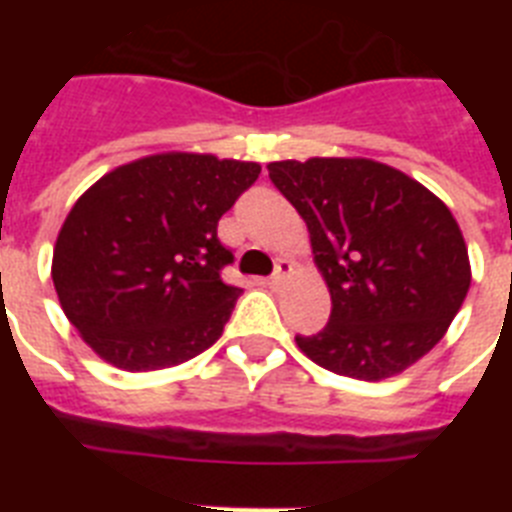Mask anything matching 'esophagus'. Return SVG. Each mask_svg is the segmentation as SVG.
<instances>
[{"mask_svg":"<svg viewBox=\"0 0 512 512\" xmlns=\"http://www.w3.org/2000/svg\"><path fill=\"white\" fill-rule=\"evenodd\" d=\"M289 273H292V263H289V260H279V263H276V271H273L271 276V284H284Z\"/></svg>","mask_w":512,"mask_h":512,"instance_id":"esophagus-1","label":"esophagus"}]
</instances>
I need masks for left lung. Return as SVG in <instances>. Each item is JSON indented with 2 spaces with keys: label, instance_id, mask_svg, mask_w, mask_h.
I'll use <instances>...</instances> for the list:
<instances>
[{
  "label": "left lung",
  "instance_id": "1",
  "mask_svg": "<svg viewBox=\"0 0 512 512\" xmlns=\"http://www.w3.org/2000/svg\"><path fill=\"white\" fill-rule=\"evenodd\" d=\"M268 175L308 225L332 316L297 348L313 364L377 382L420 361L470 289L454 215L414 177L374 159L271 162Z\"/></svg>",
  "mask_w": 512,
  "mask_h": 512
}]
</instances>
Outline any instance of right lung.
<instances>
[{"mask_svg":"<svg viewBox=\"0 0 512 512\" xmlns=\"http://www.w3.org/2000/svg\"><path fill=\"white\" fill-rule=\"evenodd\" d=\"M260 175L257 162L154 154L103 175L79 196L52 252L60 308L103 361L154 372L223 335L241 289L220 217Z\"/></svg>","mask_w":512,"mask_h":512,"instance_id":"right-lung-1","label":"right lung"}]
</instances>
